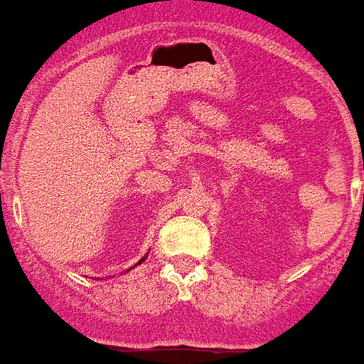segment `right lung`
<instances>
[{
  "instance_id": "1",
  "label": "right lung",
  "mask_w": 364,
  "mask_h": 364,
  "mask_svg": "<svg viewBox=\"0 0 364 364\" xmlns=\"http://www.w3.org/2000/svg\"><path fill=\"white\" fill-rule=\"evenodd\" d=\"M144 259H146V255H144V257H142V259H140V261H138V263H136V265H140V263H142V261Z\"/></svg>"
}]
</instances>
